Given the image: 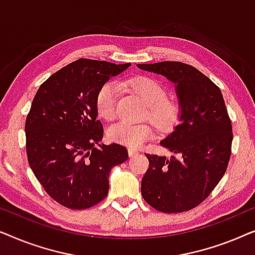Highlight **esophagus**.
<instances>
[{
	"label": "esophagus",
	"mask_w": 255,
	"mask_h": 255,
	"mask_svg": "<svg viewBox=\"0 0 255 255\" xmlns=\"http://www.w3.org/2000/svg\"><path fill=\"white\" fill-rule=\"evenodd\" d=\"M128 155H130V156H134L139 153L138 149H134V148H128Z\"/></svg>",
	"instance_id": "1"
}]
</instances>
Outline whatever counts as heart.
Here are the masks:
<instances>
[{
  "mask_svg": "<svg viewBox=\"0 0 255 255\" xmlns=\"http://www.w3.org/2000/svg\"><path fill=\"white\" fill-rule=\"evenodd\" d=\"M120 85L138 94L148 104L147 115L156 127L168 128L176 121L179 108L169 100L165 86L158 80L148 76H138L124 80ZM118 88L114 83L107 82L101 87L96 94V110L100 117L107 121L114 120L117 114ZM154 132L151 125L132 124L128 122H118L108 128V137L111 141L118 144L138 147L148 139L153 138Z\"/></svg>",
  "mask_w": 255,
  "mask_h": 255,
  "instance_id": "heart-1",
  "label": "heart"
}]
</instances>
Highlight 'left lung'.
<instances>
[{"instance_id": "left-lung-1", "label": "left lung", "mask_w": 255, "mask_h": 255, "mask_svg": "<svg viewBox=\"0 0 255 255\" xmlns=\"http://www.w3.org/2000/svg\"><path fill=\"white\" fill-rule=\"evenodd\" d=\"M138 67L175 83L181 109L180 123L160 142L179 158L145 153L149 166L141 180V195L158 211L191 210L215 189L231 156L232 124L222 92L207 75L183 62Z\"/></svg>"}]
</instances>
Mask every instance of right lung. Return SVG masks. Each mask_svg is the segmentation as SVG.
<instances>
[{
  "label": "right lung",
  "instance_id": "1",
  "mask_svg": "<svg viewBox=\"0 0 255 255\" xmlns=\"http://www.w3.org/2000/svg\"><path fill=\"white\" fill-rule=\"evenodd\" d=\"M130 64L79 59L41 83L25 121L26 155L48 196L82 210L107 197L113 167L128 158L123 145H100L96 94Z\"/></svg>",
  "mask_w": 255,
  "mask_h": 255
}]
</instances>
